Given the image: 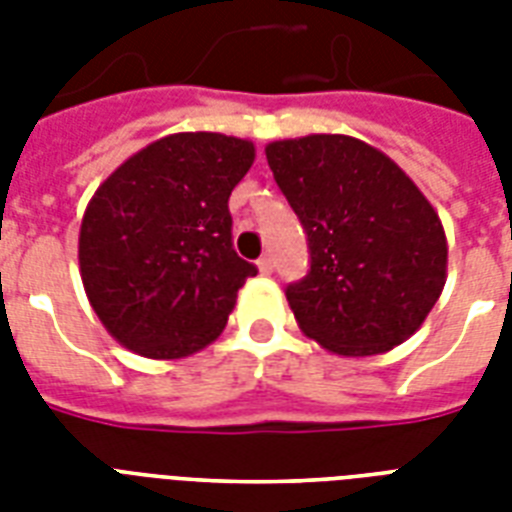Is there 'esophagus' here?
Instances as JSON below:
<instances>
[{
	"label": "esophagus",
	"mask_w": 512,
	"mask_h": 512,
	"mask_svg": "<svg viewBox=\"0 0 512 512\" xmlns=\"http://www.w3.org/2000/svg\"><path fill=\"white\" fill-rule=\"evenodd\" d=\"M257 268H260V273H263V276L273 273V255L260 257V260H257Z\"/></svg>",
	"instance_id": "esophagus-1"
}]
</instances>
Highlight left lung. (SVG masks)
I'll return each instance as SVG.
<instances>
[{
    "mask_svg": "<svg viewBox=\"0 0 512 512\" xmlns=\"http://www.w3.org/2000/svg\"><path fill=\"white\" fill-rule=\"evenodd\" d=\"M265 156L311 249L308 276L287 287L303 335L348 358L409 340L446 284V233L425 193L350 135L273 140Z\"/></svg>",
    "mask_w": 512,
    "mask_h": 512,
    "instance_id": "obj_1",
    "label": "left lung"
}]
</instances>
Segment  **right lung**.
Listing matches in <instances>:
<instances>
[{"label":"right lung","mask_w":512,"mask_h":512,"mask_svg":"<svg viewBox=\"0 0 512 512\" xmlns=\"http://www.w3.org/2000/svg\"><path fill=\"white\" fill-rule=\"evenodd\" d=\"M252 162V140L175 132L98 185L82 217L79 271L92 311L124 348L170 361L220 337L257 273L233 249L228 212Z\"/></svg>","instance_id":"1"}]
</instances>
